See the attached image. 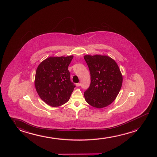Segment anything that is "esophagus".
<instances>
[{
    "mask_svg": "<svg viewBox=\"0 0 157 157\" xmlns=\"http://www.w3.org/2000/svg\"><path fill=\"white\" fill-rule=\"evenodd\" d=\"M76 86H81V83H76Z\"/></svg>",
    "mask_w": 157,
    "mask_h": 157,
    "instance_id": "esophagus-1",
    "label": "esophagus"
}]
</instances>
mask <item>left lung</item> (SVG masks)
Instances as JSON below:
<instances>
[{
    "mask_svg": "<svg viewBox=\"0 0 157 157\" xmlns=\"http://www.w3.org/2000/svg\"><path fill=\"white\" fill-rule=\"evenodd\" d=\"M84 59L90 73L91 83L84 93L86 102L101 109L111 104L119 94L123 76L117 63L106 55H86Z\"/></svg>",
    "mask_w": 157,
    "mask_h": 157,
    "instance_id": "left-lung-1",
    "label": "left lung"
}]
</instances>
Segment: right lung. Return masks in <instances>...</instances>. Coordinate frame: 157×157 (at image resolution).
<instances>
[{"mask_svg": "<svg viewBox=\"0 0 157 157\" xmlns=\"http://www.w3.org/2000/svg\"><path fill=\"white\" fill-rule=\"evenodd\" d=\"M73 55L49 57L36 69L34 84L39 97L52 107L68 102L75 87L71 81L68 68Z\"/></svg>", "mask_w": 157, "mask_h": 157, "instance_id": "add662e5", "label": "right lung"}]
</instances>
